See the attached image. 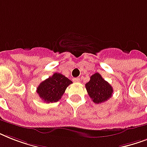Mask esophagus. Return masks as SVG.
<instances>
[{"label": "esophagus", "instance_id": "1", "mask_svg": "<svg viewBox=\"0 0 147 147\" xmlns=\"http://www.w3.org/2000/svg\"><path fill=\"white\" fill-rule=\"evenodd\" d=\"M73 82H80V78H73Z\"/></svg>", "mask_w": 147, "mask_h": 147}]
</instances>
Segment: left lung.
<instances>
[{
	"mask_svg": "<svg viewBox=\"0 0 147 147\" xmlns=\"http://www.w3.org/2000/svg\"><path fill=\"white\" fill-rule=\"evenodd\" d=\"M88 94L95 104H100L111 98L113 88L99 73H94L85 85Z\"/></svg>",
	"mask_w": 147,
	"mask_h": 147,
	"instance_id": "obj_1",
	"label": "left lung"
}]
</instances>
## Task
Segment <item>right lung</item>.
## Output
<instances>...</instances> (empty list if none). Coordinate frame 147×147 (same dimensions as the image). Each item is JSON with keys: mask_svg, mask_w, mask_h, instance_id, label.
I'll return each mask as SVG.
<instances>
[{"mask_svg": "<svg viewBox=\"0 0 147 147\" xmlns=\"http://www.w3.org/2000/svg\"><path fill=\"white\" fill-rule=\"evenodd\" d=\"M72 82L60 73H54L40 83L36 92L44 102L53 103L59 100L66 88Z\"/></svg>", "mask_w": 147, "mask_h": 147, "instance_id": "right-lung-1", "label": "right lung"}]
</instances>
